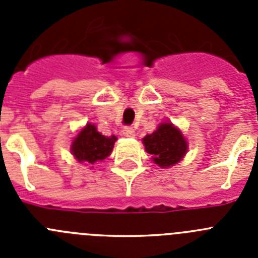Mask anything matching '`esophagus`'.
Segmentation results:
<instances>
[{
	"label": "esophagus",
	"mask_w": 258,
	"mask_h": 258,
	"mask_svg": "<svg viewBox=\"0 0 258 258\" xmlns=\"http://www.w3.org/2000/svg\"><path fill=\"white\" fill-rule=\"evenodd\" d=\"M122 134H124V137H126V138H134V137H136V131H134L132 126H125L124 129H122Z\"/></svg>",
	"instance_id": "34e87169"
}]
</instances>
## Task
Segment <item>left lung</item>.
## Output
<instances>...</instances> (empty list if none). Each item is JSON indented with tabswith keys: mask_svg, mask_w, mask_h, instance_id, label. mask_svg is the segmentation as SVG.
Listing matches in <instances>:
<instances>
[{
	"mask_svg": "<svg viewBox=\"0 0 258 258\" xmlns=\"http://www.w3.org/2000/svg\"><path fill=\"white\" fill-rule=\"evenodd\" d=\"M146 152L160 168H170L178 164L188 151V142L178 126L170 121L160 122L156 131L142 140Z\"/></svg>",
	"mask_w": 258,
	"mask_h": 258,
	"instance_id": "1",
	"label": "left lung"
}]
</instances>
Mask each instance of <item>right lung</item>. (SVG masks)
Listing matches in <instances>:
<instances>
[{
	"label": "right lung",
	"mask_w": 258,
	"mask_h": 258,
	"mask_svg": "<svg viewBox=\"0 0 258 258\" xmlns=\"http://www.w3.org/2000/svg\"><path fill=\"white\" fill-rule=\"evenodd\" d=\"M116 141V136H103L94 124L88 122L74 137L70 150L76 161L94 165L111 155Z\"/></svg>",
	"instance_id": "add662e5"
}]
</instances>
